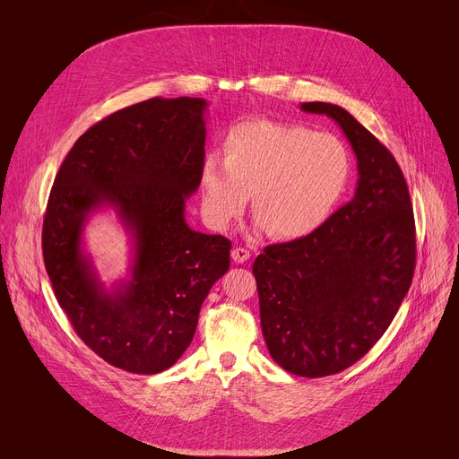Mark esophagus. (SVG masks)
I'll return each instance as SVG.
<instances>
[{"mask_svg": "<svg viewBox=\"0 0 459 459\" xmlns=\"http://www.w3.org/2000/svg\"><path fill=\"white\" fill-rule=\"evenodd\" d=\"M230 256H232V260H234L236 264H243V262H247L248 258H251V253H248L247 248H243V247H236L234 251L230 253Z\"/></svg>", "mask_w": 459, "mask_h": 459, "instance_id": "1", "label": "esophagus"}]
</instances>
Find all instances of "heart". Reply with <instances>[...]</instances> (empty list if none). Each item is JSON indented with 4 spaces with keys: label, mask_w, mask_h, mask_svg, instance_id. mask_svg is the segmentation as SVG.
I'll return each mask as SVG.
<instances>
[{
    "label": "heart",
    "mask_w": 459,
    "mask_h": 459,
    "mask_svg": "<svg viewBox=\"0 0 459 459\" xmlns=\"http://www.w3.org/2000/svg\"><path fill=\"white\" fill-rule=\"evenodd\" d=\"M348 181L350 157L337 137L273 120L234 126L223 143V160L208 155L199 176L203 212L214 229H227L251 194L258 229L276 239L316 230Z\"/></svg>",
    "instance_id": "obj_1"
}]
</instances>
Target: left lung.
<instances>
[{"mask_svg": "<svg viewBox=\"0 0 459 459\" xmlns=\"http://www.w3.org/2000/svg\"><path fill=\"white\" fill-rule=\"evenodd\" d=\"M300 109L339 124L357 157V190L311 234L265 247L253 273L271 357L315 379L350 368L385 335L411 283L415 223L404 176L377 137L341 106Z\"/></svg>", "mask_w": 459, "mask_h": 459, "instance_id": "8db88e82", "label": "left lung"}]
</instances>
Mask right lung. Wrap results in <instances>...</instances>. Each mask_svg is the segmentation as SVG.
<instances>
[{
	"instance_id": "add662e5",
	"label": "right lung",
	"mask_w": 459,
	"mask_h": 459,
	"mask_svg": "<svg viewBox=\"0 0 459 459\" xmlns=\"http://www.w3.org/2000/svg\"><path fill=\"white\" fill-rule=\"evenodd\" d=\"M204 99L155 97L106 117L74 143L51 188L41 248L55 297L82 341L132 373L178 362L230 265V241L185 220L204 160ZM108 205L134 243L131 278L109 291L83 251L89 216Z\"/></svg>"
}]
</instances>
